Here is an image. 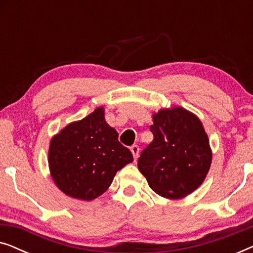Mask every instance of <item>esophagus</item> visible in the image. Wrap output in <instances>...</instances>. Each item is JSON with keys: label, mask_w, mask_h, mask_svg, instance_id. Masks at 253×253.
<instances>
[{"label": "esophagus", "mask_w": 253, "mask_h": 253, "mask_svg": "<svg viewBox=\"0 0 253 253\" xmlns=\"http://www.w3.org/2000/svg\"><path fill=\"white\" fill-rule=\"evenodd\" d=\"M130 151H131V153H132V155H133L134 161H136L137 159H138V157H139V147H138L137 145H132V146L130 147Z\"/></svg>", "instance_id": "obj_1"}]
</instances>
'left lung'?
Instances as JSON below:
<instances>
[{"label":"left lung","mask_w":253,"mask_h":253,"mask_svg":"<svg viewBox=\"0 0 253 253\" xmlns=\"http://www.w3.org/2000/svg\"><path fill=\"white\" fill-rule=\"evenodd\" d=\"M154 139L138 159L148 185L165 198L177 199L198 188L212 161L209 137L198 117L175 107L153 115Z\"/></svg>","instance_id":"left-lung-1"}]
</instances>
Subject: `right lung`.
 I'll list each match as a JSON object with an SVG mask.
<instances>
[{
  "label": "right lung",
  "instance_id": "1",
  "mask_svg": "<svg viewBox=\"0 0 253 253\" xmlns=\"http://www.w3.org/2000/svg\"><path fill=\"white\" fill-rule=\"evenodd\" d=\"M132 161L119 133L107 124L101 107L54 136L48 153L55 184L65 195L82 200L101 196L116 172Z\"/></svg>",
  "mask_w": 253,
  "mask_h": 253
}]
</instances>
